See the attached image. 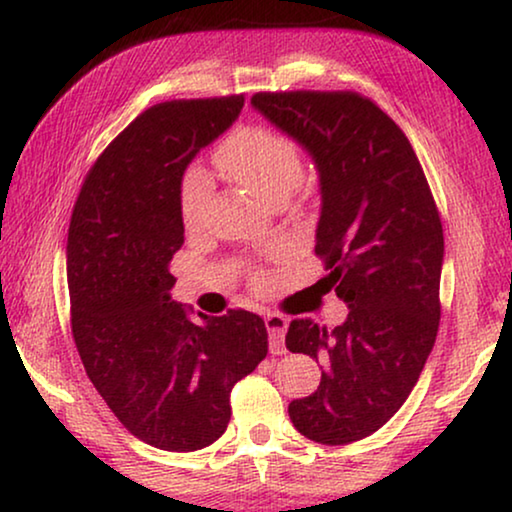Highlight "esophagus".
<instances>
[{
	"label": "esophagus",
	"instance_id": "34e87169",
	"mask_svg": "<svg viewBox=\"0 0 512 512\" xmlns=\"http://www.w3.org/2000/svg\"><path fill=\"white\" fill-rule=\"evenodd\" d=\"M265 328H268L270 333V354H284V335L286 328H289V319L277 312H268L265 314Z\"/></svg>",
	"mask_w": 512,
	"mask_h": 512
}]
</instances>
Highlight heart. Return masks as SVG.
Returning a JSON list of instances; mask_svg holds the SVG:
<instances>
[{
	"instance_id": "heart-1",
	"label": "heart",
	"mask_w": 512,
	"mask_h": 512,
	"mask_svg": "<svg viewBox=\"0 0 512 512\" xmlns=\"http://www.w3.org/2000/svg\"><path fill=\"white\" fill-rule=\"evenodd\" d=\"M216 165L244 191L270 205L286 200L303 177L298 146L282 132L270 128H242L216 151ZM212 193V179L202 167L186 170L179 188L181 216L186 223L198 219Z\"/></svg>"
}]
</instances>
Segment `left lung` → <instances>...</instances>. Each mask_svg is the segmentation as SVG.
I'll return each mask as SVG.
<instances>
[{"instance_id":"1","label":"left lung","mask_w":512,"mask_h":512,"mask_svg":"<svg viewBox=\"0 0 512 512\" xmlns=\"http://www.w3.org/2000/svg\"><path fill=\"white\" fill-rule=\"evenodd\" d=\"M251 107L303 146L319 172L314 251L340 326L293 319L286 347L321 359L314 394L291 401L305 438L347 445L375 433L410 396L436 342L443 226L403 130L359 93H256Z\"/></svg>"}]
</instances>
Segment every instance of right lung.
<instances>
[{
    "label": "right lung",
    "instance_id": "obj_1",
    "mask_svg": "<svg viewBox=\"0 0 512 512\" xmlns=\"http://www.w3.org/2000/svg\"><path fill=\"white\" fill-rule=\"evenodd\" d=\"M242 107V95L153 104L97 158L69 223L83 368L118 422L158 450L195 452L221 438L230 389L268 354L258 314L195 321L170 296V263L184 244L181 179Z\"/></svg>",
    "mask_w": 512,
    "mask_h": 512
}]
</instances>
